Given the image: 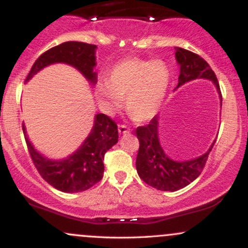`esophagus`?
Segmentation results:
<instances>
[{
    "label": "esophagus",
    "mask_w": 248,
    "mask_h": 248,
    "mask_svg": "<svg viewBox=\"0 0 248 248\" xmlns=\"http://www.w3.org/2000/svg\"><path fill=\"white\" fill-rule=\"evenodd\" d=\"M129 132H130V129L127 126H124V124H119V133L122 134V135L128 134Z\"/></svg>",
    "instance_id": "34e87169"
}]
</instances>
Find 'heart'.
Masks as SVG:
<instances>
[{
  "mask_svg": "<svg viewBox=\"0 0 248 248\" xmlns=\"http://www.w3.org/2000/svg\"><path fill=\"white\" fill-rule=\"evenodd\" d=\"M171 80V70L162 59L138 57L122 59L99 81L95 93L105 109L115 110L126 99V110L134 121L153 119L162 106Z\"/></svg>",
  "mask_w": 248,
  "mask_h": 248,
  "instance_id": "b5f03b06",
  "label": "heart"
}]
</instances>
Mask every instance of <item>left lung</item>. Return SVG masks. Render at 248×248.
<instances>
[{
	"label": "left lung",
	"instance_id": "1",
	"mask_svg": "<svg viewBox=\"0 0 248 248\" xmlns=\"http://www.w3.org/2000/svg\"><path fill=\"white\" fill-rule=\"evenodd\" d=\"M176 61L179 65L177 87L195 79H209L215 84L221 105V93L219 84L210 65L201 56L182 47H175ZM160 116L155 115L147 126L136 128V136L140 141L136 170L142 181L148 186L161 191H177L189 186L201 175L205 166L213 144L203 155L187 161H175L164 153L158 138Z\"/></svg>",
	"mask_w": 248,
	"mask_h": 248
}]
</instances>
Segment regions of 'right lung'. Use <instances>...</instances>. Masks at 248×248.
<instances>
[{"mask_svg": "<svg viewBox=\"0 0 248 248\" xmlns=\"http://www.w3.org/2000/svg\"><path fill=\"white\" fill-rule=\"evenodd\" d=\"M96 45L81 42H65L47 50L38 57L31 67L25 81H29L39 71L56 62L71 65L81 73L91 85L96 84L94 72ZM28 149L31 160L50 186L62 192H80L92 187L104 176V156L118 142V126L105 114H96L93 128L82 144L75 153L62 160H50L37 152L28 139L23 124Z\"/></svg>", "mask_w": 248, "mask_h": 248, "instance_id": "add662e5", "label": "right lung"}]
</instances>
